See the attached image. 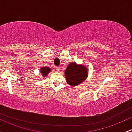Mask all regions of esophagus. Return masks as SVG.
<instances>
[{
    "mask_svg": "<svg viewBox=\"0 0 132 132\" xmlns=\"http://www.w3.org/2000/svg\"><path fill=\"white\" fill-rule=\"evenodd\" d=\"M56 70H57V71H60V67H56Z\"/></svg>",
    "mask_w": 132,
    "mask_h": 132,
    "instance_id": "1",
    "label": "esophagus"
}]
</instances>
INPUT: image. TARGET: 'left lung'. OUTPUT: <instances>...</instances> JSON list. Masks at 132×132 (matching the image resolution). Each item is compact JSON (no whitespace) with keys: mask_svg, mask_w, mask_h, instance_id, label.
<instances>
[{"mask_svg":"<svg viewBox=\"0 0 132 132\" xmlns=\"http://www.w3.org/2000/svg\"><path fill=\"white\" fill-rule=\"evenodd\" d=\"M66 82L72 87L79 85L88 76V68L85 65L78 64L76 63H71L68 64L64 71Z\"/></svg>","mask_w":132,"mask_h":132,"instance_id":"left-lung-1","label":"left lung"}]
</instances>
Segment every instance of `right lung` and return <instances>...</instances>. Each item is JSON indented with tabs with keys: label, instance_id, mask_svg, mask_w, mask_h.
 I'll list each match as a JSON object with an SVG mask.
<instances>
[{
	"label": "right lung",
	"instance_id": "obj_1",
	"mask_svg": "<svg viewBox=\"0 0 132 132\" xmlns=\"http://www.w3.org/2000/svg\"><path fill=\"white\" fill-rule=\"evenodd\" d=\"M51 71V68L49 67H42L40 68V72L41 75H42L43 78H45V77L47 76L48 75V73H50V72Z\"/></svg>",
	"mask_w": 132,
	"mask_h": 132
}]
</instances>
